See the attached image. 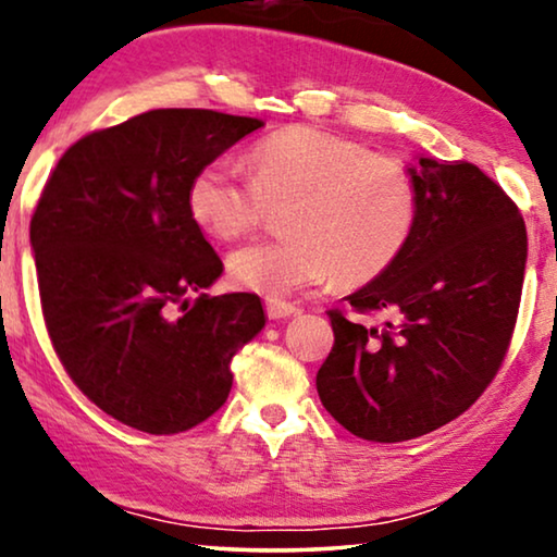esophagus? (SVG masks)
Returning a JSON list of instances; mask_svg holds the SVG:
<instances>
[{
  "label": "esophagus",
  "mask_w": 557,
  "mask_h": 557,
  "mask_svg": "<svg viewBox=\"0 0 557 557\" xmlns=\"http://www.w3.org/2000/svg\"><path fill=\"white\" fill-rule=\"evenodd\" d=\"M265 311H269V317H271V319H286V317L299 314L301 309H299V307H294V304L269 299V301H265Z\"/></svg>",
  "instance_id": "1"
}]
</instances>
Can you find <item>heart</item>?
Returning a JSON list of instances; mask_svg holds the SVG:
<instances>
[{"label": "heart", "instance_id": "heart-1", "mask_svg": "<svg viewBox=\"0 0 557 557\" xmlns=\"http://www.w3.org/2000/svg\"><path fill=\"white\" fill-rule=\"evenodd\" d=\"M250 180L233 164L210 162L187 189L189 215L212 238L233 240L283 210L284 240H256L227 258L231 278L273 296L317 286L334 273L339 286L377 278L406 250L418 218V193L395 157L314 126H288L250 151Z\"/></svg>", "mask_w": 557, "mask_h": 557}]
</instances>
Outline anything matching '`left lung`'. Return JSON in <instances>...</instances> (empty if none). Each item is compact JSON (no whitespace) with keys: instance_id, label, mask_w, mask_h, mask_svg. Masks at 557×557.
<instances>
[{"instance_id":"obj_1","label":"left lung","mask_w":557,"mask_h":557,"mask_svg":"<svg viewBox=\"0 0 557 557\" xmlns=\"http://www.w3.org/2000/svg\"><path fill=\"white\" fill-rule=\"evenodd\" d=\"M418 218L391 269L347 296L362 324L330 311L322 406L355 436L395 444L436 431L486 391L520 309L528 231L497 182L469 162L408 166Z\"/></svg>"}]
</instances>
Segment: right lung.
<instances>
[{"label": "right lung", "instance_id": "add662e5", "mask_svg": "<svg viewBox=\"0 0 557 557\" xmlns=\"http://www.w3.org/2000/svg\"><path fill=\"white\" fill-rule=\"evenodd\" d=\"M261 126L208 109L139 113L75 141L37 202L29 243L52 347L136 431L208 421L233 387V357L263 330L256 294H205L223 261L187 208L195 172Z\"/></svg>", "mask_w": 557, "mask_h": 557}]
</instances>
